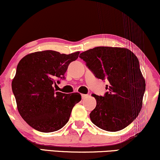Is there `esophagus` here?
I'll list each match as a JSON object with an SVG mask.
<instances>
[{"label": "esophagus", "instance_id": "obj_1", "mask_svg": "<svg viewBox=\"0 0 160 160\" xmlns=\"http://www.w3.org/2000/svg\"><path fill=\"white\" fill-rule=\"evenodd\" d=\"M88 95H85V94H82L81 95V97H82V99H84L85 98H86V97H87Z\"/></svg>", "mask_w": 160, "mask_h": 160}]
</instances>
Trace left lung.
Wrapping results in <instances>:
<instances>
[{
    "label": "left lung",
    "mask_w": 160,
    "mask_h": 160,
    "mask_svg": "<svg viewBox=\"0 0 160 160\" xmlns=\"http://www.w3.org/2000/svg\"><path fill=\"white\" fill-rule=\"evenodd\" d=\"M80 58L95 78L108 81L104 96L92 94L96 107L89 114L91 121L105 131L123 129L140 113L146 88L136 56L126 48L98 47Z\"/></svg>",
    "instance_id": "left-lung-1"
}]
</instances>
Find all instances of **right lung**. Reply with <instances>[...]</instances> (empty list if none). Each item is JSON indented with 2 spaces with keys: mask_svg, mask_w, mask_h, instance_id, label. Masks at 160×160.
I'll return each mask as SVG.
<instances>
[{
  "mask_svg": "<svg viewBox=\"0 0 160 160\" xmlns=\"http://www.w3.org/2000/svg\"><path fill=\"white\" fill-rule=\"evenodd\" d=\"M79 53L41 51L27 55L18 64L12 90L19 114L34 129L58 131L68 122L73 108L81 100L78 92L65 94L53 88L65 79L69 64Z\"/></svg>",
  "mask_w": 160,
  "mask_h": 160,
  "instance_id": "add662e5",
  "label": "right lung"
}]
</instances>
